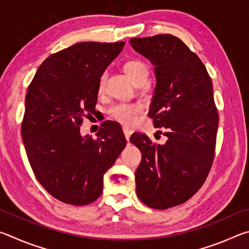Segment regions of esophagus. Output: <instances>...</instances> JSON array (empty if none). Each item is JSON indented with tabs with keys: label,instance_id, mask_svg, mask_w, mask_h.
<instances>
[{
	"label": "esophagus",
	"instance_id": "obj_1",
	"mask_svg": "<svg viewBox=\"0 0 249 249\" xmlns=\"http://www.w3.org/2000/svg\"><path fill=\"white\" fill-rule=\"evenodd\" d=\"M123 132H124L126 141L129 142V137H130V135H132V130L128 129V128H126V127H124V128H123Z\"/></svg>",
	"mask_w": 249,
	"mask_h": 249
}]
</instances>
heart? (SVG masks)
<instances>
[{
    "label": "heart",
    "mask_w": 249,
    "mask_h": 249,
    "mask_svg": "<svg viewBox=\"0 0 249 249\" xmlns=\"http://www.w3.org/2000/svg\"><path fill=\"white\" fill-rule=\"evenodd\" d=\"M124 69L126 73L129 75V78L136 84L145 82L149 73L148 66L138 59L126 62ZM105 80H107V73H103L99 80L100 90H103ZM142 109H144V107L141 103H117L109 108L108 113L117 122H120L123 125L130 126L136 122L137 115L142 112Z\"/></svg>",
    "instance_id": "obj_1"
}]
</instances>
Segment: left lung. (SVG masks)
I'll return each instance as SVG.
<instances>
[{
  "instance_id": "left-lung-1",
  "label": "left lung",
  "mask_w": 249,
  "mask_h": 249,
  "mask_svg": "<svg viewBox=\"0 0 249 249\" xmlns=\"http://www.w3.org/2000/svg\"><path fill=\"white\" fill-rule=\"evenodd\" d=\"M129 43L155 66L148 116L168 137L165 145L145 134L130 137L142 151L136 192L149 208L166 210L195 196L212 167L218 125L213 86L203 62L178 37L161 34Z\"/></svg>"
}]
</instances>
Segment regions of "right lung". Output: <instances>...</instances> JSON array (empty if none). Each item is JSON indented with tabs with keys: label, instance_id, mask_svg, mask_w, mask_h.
I'll return each instance as SVG.
<instances>
[{
	"label": "right lung",
	"instance_id": "right-lung-1",
	"mask_svg": "<svg viewBox=\"0 0 249 249\" xmlns=\"http://www.w3.org/2000/svg\"><path fill=\"white\" fill-rule=\"evenodd\" d=\"M125 43L74 44L50 54L27 90L22 138L34 175L49 195L86 205L102 195L103 177L126 140L121 126L105 123L96 138L82 137L83 120L95 113L99 80Z\"/></svg>",
	"mask_w": 249,
	"mask_h": 249
}]
</instances>
